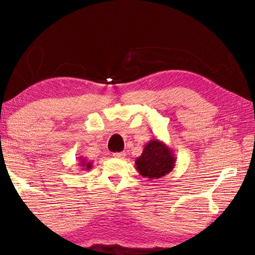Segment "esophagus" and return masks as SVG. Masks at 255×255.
I'll list each match as a JSON object with an SVG mask.
<instances>
[{"label":"esophagus","instance_id":"34e87169","mask_svg":"<svg viewBox=\"0 0 255 255\" xmlns=\"http://www.w3.org/2000/svg\"><path fill=\"white\" fill-rule=\"evenodd\" d=\"M113 155H114V158H116V159H124L125 156H126V153H125V152H116V153H114Z\"/></svg>","mask_w":255,"mask_h":255}]
</instances>
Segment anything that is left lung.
<instances>
[{
    "label": "left lung",
    "mask_w": 255,
    "mask_h": 255,
    "mask_svg": "<svg viewBox=\"0 0 255 255\" xmlns=\"http://www.w3.org/2000/svg\"><path fill=\"white\" fill-rule=\"evenodd\" d=\"M176 158L173 150L159 139H151L136 159V170L149 180L165 176L174 169Z\"/></svg>",
    "instance_id": "8db88e82"
}]
</instances>
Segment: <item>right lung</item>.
Wrapping results in <instances>:
<instances>
[{
    "instance_id": "add662e5",
    "label": "right lung",
    "mask_w": 255,
    "mask_h": 255,
    "mask_svg": "<svg viewBox=\"0 0 255 255\" xmlns=\"http://www.w3.org/2000/svg\"><path fill=\"white\" fill-rule=\"evenodd\" d=\"M80 160V166L81 169L84 170V171H90L92 169V162H88V160H86L85 158H82V156H80L79 158Z\"/></svg>"
}]
</instances>
